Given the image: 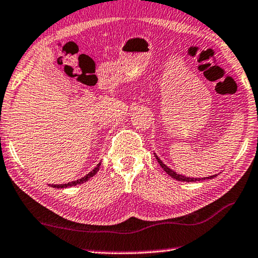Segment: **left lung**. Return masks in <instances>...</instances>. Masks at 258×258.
<instances>
[{"instance_id":"8db88e82","label":"left lung","mask_w":258,"mask_h":258,"mask_svg":"<svg viewBox=\"0 0 258 258\" xmlns=\"http://www.w3.org/2000/svg\"><path fill=\"white\" fill-rule=\"evenodd\" d=\"M155 157H156V159H157V162L159 163V165L162 166V169L165 171V172L170 175L171 178H173V179H175V180H178V181H186V182H194V181H200V180H206V179H212V178H215L216 175H210V177H207V178H189V177H185V175H181V174H178L177 172H174L173 170H171V169H169V167H167L164 163H163L161 159H159L158 157H157V155H155Z\"/></svg>"}]
</instances>
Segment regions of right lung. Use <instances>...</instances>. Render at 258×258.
<instances>
[{"label": "right lung", "mask_w": 258, "mask_h": 258, "mask_svg": "<svg viewBox=\"0 0 258 258\" xmlns=\"http://www.w3.org/2000/svg\"><path fill=\"white\" fill-rule=\"evenodd\" d=\"M101 166V163H99V164L96 165V167H94V170H92L91 172H89L88 174H86L85 177H83L81 179H78V180L76 181H72V182H68V183H63V185H51V187H55V188H67V187H71V186H77L79 185V183H83L85 181H87L88 179H91L93 175H95L97 171H99Z\"/></svg>", "instance_id": "obj_1"}]
</instances>
